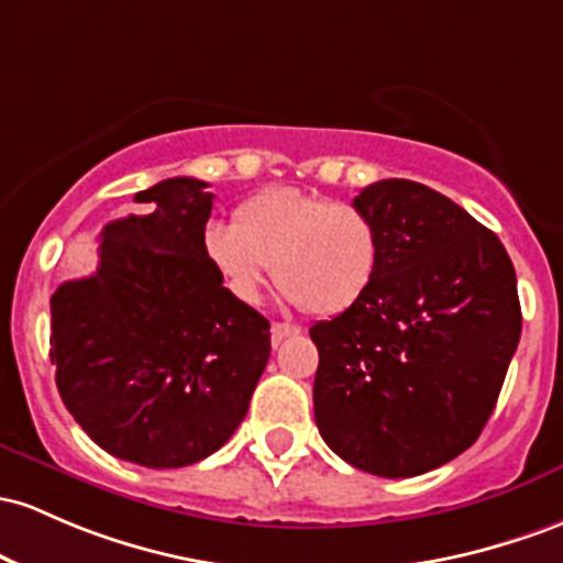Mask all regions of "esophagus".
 <instances>
[{
    "mask_svg": "<svg viewBox=\"0 0 563 563\" xmlns=\"http://www.w3.org/2000/svg\"><path fill=\"white\" fill-rule=\"evenodd\" d=\"M272 344H280L283 339H288V336H299L301 333V329L299 325H294V323H272Z\"/></svg>",
    "mask_w": 563,
    "mask_h": 563,
    "instance_id": "esophagus-1",
    "label": "esophagus"
}]
</instances>
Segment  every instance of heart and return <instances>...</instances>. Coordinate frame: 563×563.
I'll return each instance as SVG.
<instances>
[{
    "label": "heart",
    "mask_w": 563,
    "mask_h": 563,
    "mask_svg": "<svg viewBox=\"0 0 563 563\" xmlns=\"http://www.w3.org/2000/svg\"><path fill=\"white\" fill-rule=\"evenodd\" d=\"M202 256L243 305L258 301L272 269L288 301L329 318L372 291L382 240L372 216L352 202L275 187L240 202L232 227L208 224Z\"/></svg>",
    "instance_id": "1"
}]
</instances>
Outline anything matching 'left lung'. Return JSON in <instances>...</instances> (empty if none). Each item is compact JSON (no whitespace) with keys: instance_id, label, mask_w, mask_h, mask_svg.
I'll use <instances>...</instances> for the list:
<instances>
[{"instance_id":"8db88e82","label":"left lung","mask_w":563,"mask_h":563,"mask_svg":"<svg viewBox=\"0 0 563 563\" xmlns=\"http://www.w3.org/2000/svg\"><path fill=\"white\" fill-rule=\"evenodd\" d=\"M372 216V291L310 329L314 422L344 462L411 478L473 446L521 339L516 269L499 238L441 191L406 178L352 200Z\"/></svg>"}]
</instances>
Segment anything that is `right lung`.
<instances>
[{"instance_id":"add662e5","label":"right lung","mask_w":563,"mask_h":563,"mask_svg":"<svg viewBox=\"0 0 563 563\" xmlns=\"http://www.w3.org/2000/svg\"><path fill=\"white\" fill-rule=\"evenodd\" d=\"M176 176L139 191L144 216L109 221L96 275L51 299V361L66 409L103 452L184 467L219 452L269 361V320L202 256L213 195Z\"/></svg>"}]
</instances>
